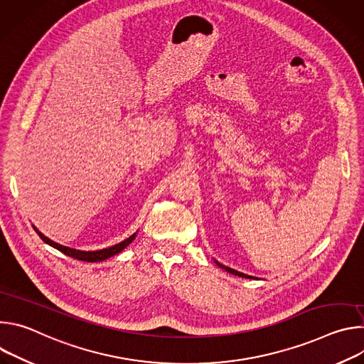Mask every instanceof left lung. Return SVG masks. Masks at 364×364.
Masks as SVG:
<instances>
[{"label": "left lung", "mask_w": 364, "mask_h": 364, "mask_svg": "<svg viewBox=\"0 0 364 364\" xmlns=\"http://www.w3.org/2000/svg\"><path fill=\"white\" fill-rule=\"evenodd\" d=\"M220 268H223L225 271H228V272H230V274H233V275H237V277H242V278H249V279H252V277H249V275H246V274H242V272H237V271H235V269H232V268H228V267H225V265H222V264H219V262H216Z\"/></svg>", "instance_id": "obj_1"}]
</instances>
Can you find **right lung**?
Masks as SVG:
<instances>
[{
    "label": "right lung",
    "instance_id": "right-lung-1",
    "mask_svg": "<svg viewBox=\"0 0 364 364\" xmlns=\"http://www.w3.org/2000/svg\"><path fill=\"white\" fill-rule=\"evenodd\" d=\"M34 229H36V228H34ZM37 235H38V236L41 237V240L46 242L47 245L53 246L55 249L60 250L62 253H65V255H68V256H70V257L79 259V261H85V262H100V261H105V259H108V257H111V256L119 253L122 249H125V247L135 239V236H136V233H134L132 236H129L128 239L122 240L121 243L114 245V246L107 247V249L85 252V250H77V249H72V247H68V246H62V245H59V243H56V242H53V240H50L48 237H46V236H44L43 233H40L38 230H37Z\"/></svg>",
    "mask_w": 364,
    "mask_h": 364
}]
</instances>
